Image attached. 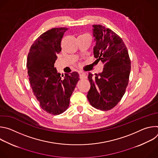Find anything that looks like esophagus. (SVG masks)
<instances>
[{
  "mask_svg": "<svg viewBox=\"0 0 158 158\" xmlns=\"http://www.w3.org/2000/svg\"><path fill=\"white\" fill-rule=\"evenodd\" d=\"M79 77H80V79H85V78H87V76H86V75H85V74L84 73L79 71Z\"/></svg>",
  "mask_w": 158,
  "mask_h": 158,
  "instance_id": "34e87169",
  "label": "esophagus"
}]
</instances>
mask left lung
I'll return each mask as SVG.
<instances>
[{"label":"left lung","instance_id":"1","mask_svg":"<svg viewBox=\"0 0 158 158\" xmlns=\"http://www.w3.org/2000/svg\"><path fill=\"white\" fill-rule=\"evenodd\" d=\"M96 42L93 49L97 60L104 64L102 73H89L91 88L87 98L92 106L107 110L115 107L124 96L129 82L131 60L122 39L110 29L93 26Z\"/></svg>","mask_w":158,"mask_h":158}]
</instances>
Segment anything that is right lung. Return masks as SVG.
<instances>
[{"label": "right lung", "mask_w": 158, "mask_h": 158, "mask_svg": "<svg viewBox=\"0 0 158 158\" xmlns=\"http://www.w3.org/2000/svg\"><path fill=\"white\" fill-rule=\"evenodd\" d=\"M67 28H53L41 34L31 46L27 67L33 93L40 106L53 115L62 114L79 80L77 72L62 75L54 67L60 42Z\"/></svg>", "instance_id": "1"}]
</instances>
